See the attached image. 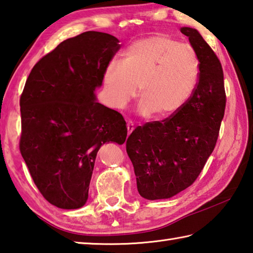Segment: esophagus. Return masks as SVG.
<instances>
[{
    "mask_svg": "<svg viewBox=\"0 0 253 253\" xmlns=\"http://www.w3.org/2000/svg\"><path fill=\"white\" fill-rule=\"evenodd\" d=\"M132 130H134V123H132V122H127V131H128V135H129Z\"/></svg>",
    "mask_w": 253,
    "mask_h": 253,
    "instance_id": "obj_1",
    "label": "esophagus"
}]
</instances>
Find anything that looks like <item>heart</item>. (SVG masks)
Listing matches in <instances>:
<instances>
[{
  "label": "heart",
  "instance_id": "1",
  "mask_svg": "<svg viewBox=\"0 0 253 253\" xmlns=\"http://www.w3.org/2000/svg\"><path fill=\"white\" fill-rule=\"evenodd\" d=\"M200 63L189 44L155 34L132 43L122 64L112 63L104 75L109 102L123 108L134 99L139 87L140 112L156 118L178 112L194 94Z\"/></svg>",
  "mask_w": 253,
  "mask_h": 253
}]
</instances>
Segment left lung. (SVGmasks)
Here are the masks:
<instances>
[{"instance_id":"left-lung-1","label":"left lung","mask_w":253,"mask_h":253,"mask_svg":"<svg viewBox=\"0 0 253 253\" xmlns=\"http://www.w3.org/2000/svg\"><path fill=\"white\" fill-rule=\"evenodd\" d=\"M200 63L199 81L178 112L136 127L126 141L139 195L166 199L191 186L212 153L226 109L222 66L199 32L181 27Z\"/></svg>"}]
</instances>
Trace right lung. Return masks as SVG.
I'll use <instances>...</instances> for the list:
<instances>
[{"label":"right lung","instance_id":"right-lung-1","mask_svg":"<svg viewBox=\"0 0 253 253\" xmlns=\"http://www.w3.org/2000/svg\"><path fill=\"white\" fill-rule=\"evenodd\" d=\"M118 43L111 34L84 32L41 58L26 80L20 151L35 186L57 208L84 206L99 147L126 140L123 115L94 94Z\"/></svg>","mask_w":253,"mask_h":253}]
</instances>
